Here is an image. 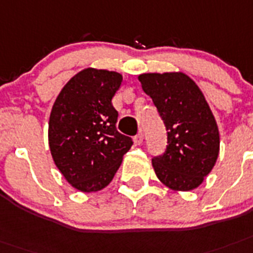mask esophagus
Listing matches in <instances>:
<instances>
[{
    "label": "esophagus",
    "mask_w": 253,
    "mask_h": 253,
    "mask_svg": "<svg viewBox=\"0 0 253 253\" xmlns=\"http://www.w3.org/2000/svg\"><path fill=\"white\" fill-rule=\"evenodd\" d=\"M143 140H144V133L141 132V131L137 133L136 136L133 137V141H135V144H137V145H140V144L143 143Z\"/></svg>",
    "instance_id": "obj_1"
}]
</instances>
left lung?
I'll list each match as a JSON object with an SVG mask.
<instances>
[{
  "mask_svg": "<svg viewBox=\"0 0 253 253\" xmlns=\"http://www.w3.org/2000/svg\"><path fill=\"white\" fill-rule=\"evenodd\" d=\"M167 131L165 153L153 157L158 179L173 190L188 192L202 184L218 156L215 117L192 78L184 73L139 76Z\"/></svg>",
  "mask_w": 253,
  "mask_h": 253,
  "instance_id": "8db88e82",
  "label": "left lung"
}]
</instances>
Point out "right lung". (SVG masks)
I'll return each instance as SVG.
<instances>
[{
  "mask_svg": "<svg viewBox=\"0 0 253 253\" xmlns=\"http://www.w3.org/2000/svg\"><path fill=\"white\" fill-rule=\"evenodd\" d=\"M122 84L117 72L87 68L63 87L51 110V156L67 181L97 192L112 181L132 139L117 130L112 99Z\"/></svg>",
  "mask_w": 253,
  "mask_h": 253,
  "instance_id": "1",
  "label": "right lung"
}]
</instances>
